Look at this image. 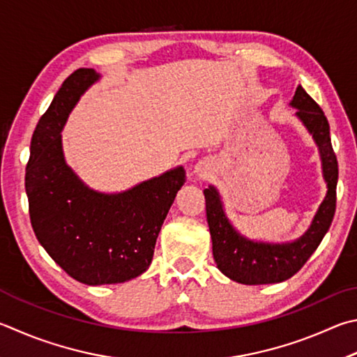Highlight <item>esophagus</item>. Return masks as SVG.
I'll list each match as a JSON object with an SVG mask.
<instances>
[{
	"label": "esophagus",
	"instance_id": "obj_1",
	"mask_svg": "<svg viewBox=\"0 0 357 357\" xmlns=\"http://www.w3.org/2000/svg\"><path fill=\"white\" fill-rule=\"evenodd\" d=\"M195 172H197L198 174H201V176H204L206 172H207V165L204 164V162H198L197 167H195Z\"/></svg>",
	"mask_w": 357,
	"mask_h": 357
}]
</instances>
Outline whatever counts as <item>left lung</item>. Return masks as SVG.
Here are the masks:
<instances>
[{"label": "left lung", "instance_id": "1", "mask_svg": "<svg viewBox=\"0 0 357 357\" xmlns=\"http://www.w3.org/2000/svg\"><path fill=\"white\" fill-rule=\"evenodd\" d=\"M290 106L296 109V119L312 135L319 148L323 179L328 187L325 199L314 215L312 223L301 237L284 243L251 241L241 234L226 217L222 197L215 187L209 185V189H204L207 225H209L212 255L217 267L229 280L246 286L282 282L294 276L312 256L334 218L339 168L331 145L329 123L320 106L301 86L296 87Z\"/></svg>", "mask_w": 357, "mask_h": 357}]
</instances>
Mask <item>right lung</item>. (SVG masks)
I'll list each match as a JSON object with an SVG mask.
<instances>
[{
    "mask_svg": "<svg viewBox=\"0 0 357 357\" xmlns=\"http://www.w3.org/2000/svg\"><path fill=\"white\" fill-rule=\"evenodd\" d=\"M100 79L92 68L71 73L38 120L26 165V195L37 241L73 280L119 284L148 270L162 223L185 183L183 167L119 193L90 189L67 165L62 129L81 95Z\"/></svg>",
    "mask_w": 357,
    "mask_h": 357,
    "instance_id": "right-lung-1",
    "label": "right lung"
}]
</instances>
